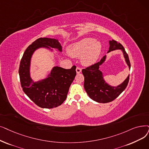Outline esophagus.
<instances>
[{
    "label": "esophagus",
    "mask_w": 149,
    "mask_h": 149,
    "mask_svg": "<svg viewBox=\"0 0 149 149\" xmlns=\"http://www.w3.org/2000/svg\"><path fill=\"white\" fill-rule=\"evenodd\" d=\"M76 72H77V74L80 73V72H81V69L80 68H79V67H77V68H76Z\"/></svg>",
    "instance_id": "esophagus-1"
}]
</instances>
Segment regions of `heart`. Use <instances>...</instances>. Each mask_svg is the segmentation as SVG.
<instances>
[{
  "label": "heart",
  "mask_w": 149,
  "mask_h": 149,
  "mask_svg": "<svg viewBox=\"0 0 149 149\" xmlns=\"http://www.w3.org/2000/svg\"><path fill=\"white\" fill-rule=\"evenodd\" d=\"M102 48L100 41H95L94 38H85L70 45L69 52L74 57L81 56V63L83 65L89 66L98 60Z\"/></svg>",
  "instance_id": "b5f03b06"
}]
</instances>
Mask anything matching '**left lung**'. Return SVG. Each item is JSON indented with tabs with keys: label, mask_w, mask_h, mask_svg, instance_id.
<instances>
[{
	"label": "left lung",
	"mask_w": 149,
	"mask_h": 149,
	"mask_svg": "<svg viewBox=\"0 0 149 149\" xmlns=\"http://www.w3.org/2000/svg\"><path fill=\"white\" fill-rule=\"evenodd\" d=\"M109 47L108 53L115 50L122 51L125 62L130 69V62L128 54L122 45L112 40L109 41ZM107 55L103 56L101 60L86 69H82L83 75L85 77L84 88L89 97L99 103H108L114 100L125 90L128 81L129 75L127 79L117 86H112L105 81L103 74L99 69L100 66L105 62Z\"/></svg>",
	"instance_id": "obj_1"
}]
</instances>
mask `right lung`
I'll return each mask as SVG.
<instances>
[{"instance_id": "add662e5", "label": "right lung", "mask_w": 149, "mask_h": 149, "mask_svg": "<svg viewBox=\"0 0 149 149\" xmlns=\"http://www.w3.org/2000/svg\"><path fill=\"white\" fill-rule=\"evenodd\" d=\"M51 51L57 49L62 51L58 40L40 38L35 41L24 52L19 69L21 85L25 94L36 105L42 108H53L61 105L67 97L71 83L76 75V66L66 69L55 66L46 79L34 81L30 77V61L34 52L39 48Z\"/></svg>"}]
</instances>
